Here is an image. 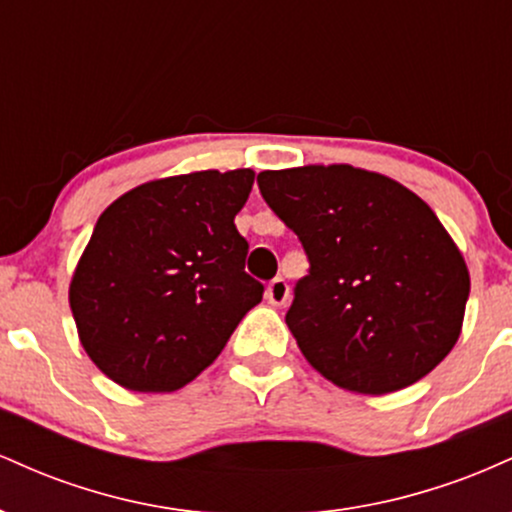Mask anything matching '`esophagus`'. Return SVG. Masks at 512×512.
<instances>
[{
    "label": "esophagus",
    "mask_w": 512,
    "mask_h": 512,
    "mask_svg": "<svg viewBox=\"0 0 512 512\" xmlns=\"http://www.w3.org/2000/svg\"><path fill=\"white\" fill-rule=\"evenodd\" d=\"M264 296H267V301L272 305H286V301H289V284L281 276H276L272 284L267 286Z\"/></svg>",
    "instance_id": "1"
}]
</instances>
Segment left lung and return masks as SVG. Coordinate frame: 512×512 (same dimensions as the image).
<instances>
[{"label":"left lung","instance_id":"obj_1","mask_svg":"<svg viewBox=\"0 0 512 512\" xmlns=\"http://www.w3.org/2000/svg\"><path fill=\"white\" fill-rule=\"evenodd\" d=\"M257 185L310 260L286 325L317 373L356 395H387L450 354L469 269L424 199L349 163L262 170Z\"/></svg>","mask_w":512,"mask_h":512}]
</instances>
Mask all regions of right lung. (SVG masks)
Wrapping results in <instances>:
<instances>
[{"label":"right lung","mask_w":512,"mask_h":512,"mask_svg":"<svg viewBox=\"0 0 512 512\" xmlns=\"http://www.w3.org/2000/svg\"><path fill=\"white\" fill-rule=\"evenodd\" d=\"M255 170H197L134 187L98 219L69 284L76 332L132 392H175L221 354L262 301L236 214Z\"/></svg>","instance_id":"add662e5"}]
</instances>
